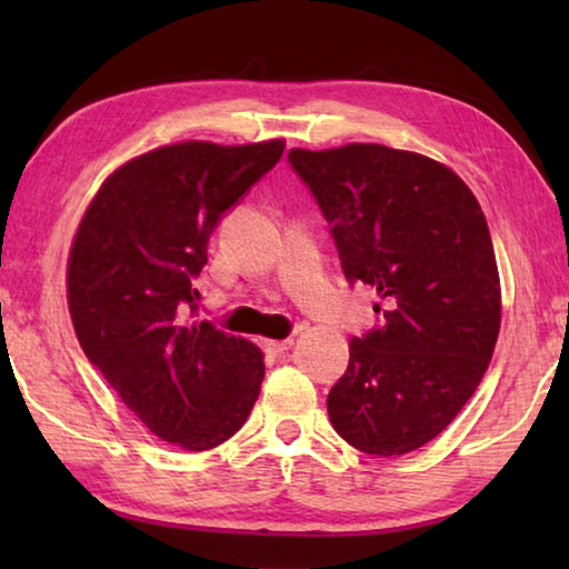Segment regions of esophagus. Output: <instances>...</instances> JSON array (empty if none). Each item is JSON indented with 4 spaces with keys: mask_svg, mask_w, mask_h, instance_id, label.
I'll return each instance as SVG.
<instances>
[{
    "mask_svg": "<svg viewBox=\"0 0 569 569\" xmlns=\"http://www.w3.org/2000/svg\"><path fill=\"white\" fill-rule=\"evenodd\" d=\"M266 346V351L268 353H271V356H281V353H286L288 349H291V346H293V339H283V341H266L263 343Z\"/></svg>",
    "mask_w": 569,
    "mask_h": 569,
    "instance_id": "1",
    "label": "esophagus"
}]
</instances>
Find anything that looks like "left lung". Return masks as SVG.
I'll use <instances>...</instances> for the list:
<instances>
[{
    "instance_id": "8db88e82",
    "label": "left lung",
    "mask_w": 569,
    "mask_h": 569,
    "mask_svg": "<svg viewBox=\"0 0 569 569\" xmlns=\"http://www.w3.org/2000/svg\"><path fill=\"white\" fill-rule=\"evenodd\" d=\"M351 283L377 288L383 323L349 343L326 409L339 437L401 457L441 435L485 377L502 323L492 236L455 170L411 150L293 148Z\"/></svg>"
}]
</instances>
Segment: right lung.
Instances as JSON below:
<instances>
[{"mask_svg": "<svg viewBox=\"0 0 569 569\" xmlns=\"http://www.w3.org/2000/svg\"><path fill=\"white\" fill-rule=\"evenodd\" d=\"M286 140H186L122 162L94 192L67 258V306L88 359L152 435L223 445L261 391L263 351L192 323V278L220 216L271 170Z\"/></svg>", "mask_w": 569, "mask_h": 569, "instance_id": "obj_1", "label": "right lung"}]
</instances>
